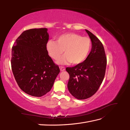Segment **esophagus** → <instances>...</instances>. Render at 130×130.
<instances>
[{
	"mask_svg": "<svg viewBox=\"0 0 130 130\" xmlns=\"http://www.w3.org/2000/svg\"><path fill=\"white\" fill-rule=\"evenodd\" d=\"M59 68H60V70L61 71H65V67H60Z\"/></svg>",
	"mask_w": 130,
	"mask_h": 130,
	"instance_id": "obj_1",
	"label": "esophagus"
}]
</instances>
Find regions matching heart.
I'll return each mask as SVG.
<instances>
[{
  "label": "heart",
  "mask_w": 130,
  "mask_h": 130,
  "mask_svg": "<svg viewBox=\"0 0 130 130\" xmlns=\"http://www.w3.org/2000/svg\"><path fill=\"white\" fill-rule=\"evenodd\" d=\"M91 48V41L88 37L74 33H68L59 36L56 41L50 40L46 43V50L52 59L57 61L61 56L63 51L64 56L58 62H71L78 65L86 59Z\"/></svg>",
  "instance_id": "b5f03b06"
}]
</instances>
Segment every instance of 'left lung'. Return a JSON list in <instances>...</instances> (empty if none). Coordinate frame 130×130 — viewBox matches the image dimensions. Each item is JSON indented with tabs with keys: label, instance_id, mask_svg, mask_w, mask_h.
Masks as SVG:
<instances>
[{
	"label": "left lung",
	"instance_id": "1",
	"mask_svg": "<svg viewBox=\"0 0 130 130\" xmlns=\"http://www.w3.org/2000/svg\"><path fill=\"white\" fill-rule=\"evenodd\" d=\"M85 31L92 41V50L83 62L74 67L66 68L70 78L69 92L78 99H85L97 92L106 73L107 57L103 44L88 30Z\"/></svg>",
	"mask_w": 130,
	"mask_h": 130
}]
</instances>
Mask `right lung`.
<instances>
[{
  "label": "right lung",
  "instance_id": "1",
  "mask_svg": "<svg viewBox=\"0 0 130 130\" xmlns=\"http://www.w3.org/2000/svg\"><path fill=\"white\" fill-rule=\"evenodd\" d=\"M49 39L46 28L22 32L12 47L11 67L19 87L34 96H42L50 91L60 73L46 50Z\"/></svg>",
  "mask_w": 130,
  "mask_h": 130
}]
</instances>
